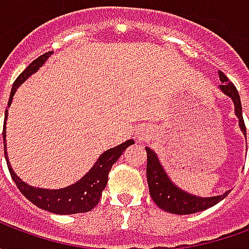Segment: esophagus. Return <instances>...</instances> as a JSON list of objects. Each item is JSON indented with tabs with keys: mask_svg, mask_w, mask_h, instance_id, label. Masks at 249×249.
Wrapping results in <instances>:
<instances>
[{
	"mask_svg": "<svg viewBox=\"0 0 249 249\" xmlns=\"http://www.w3.org/2000/svg\"><path fill=\"white\" fill-rule=\"evenodd\" d=\"M142 133H144V132H137V133H136V135H137V139H141V137H142Z\"/></svg>",
	"mask_w": 249,
	"mask_h": 249,
	"instance_id": "esophagus-1",
	"label": "esophagus"
}]
</instances>
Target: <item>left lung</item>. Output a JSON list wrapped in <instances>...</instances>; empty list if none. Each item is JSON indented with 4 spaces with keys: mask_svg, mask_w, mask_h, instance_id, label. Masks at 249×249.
Instances as JSON below:
<instances>
[{
    "mask_svg": "<svg viewBox=\"0 0 249 249\" xmlns=\"http://www.w3.org/2000/svg\"><path fill=\"white\" fill-rule=\"evenodd\" d=\"M220 81L221 85H219L220 90L224 93L225 96L232 100L235 105V114L239 119V126H240L243 135L247 139V130L243 120V110H241L240 96L237 93L236 87L230 82V80L225 77L223 71H219ZM146 156H148V162H146V180H148V187H149V193L153 201L156 203L159 208H161L165 212L175 214H191L196 212H201L204 209H208L213 207L216 204L221 201L223 198L228 196L230 191H227L223 195L219 196H212V197H201L196 196L192 193L185 192L184 189L178 188L169 178L168 173L161 165L159 157L152 151L149 146H145Z\"/></svg>",
    "mask_w": 249,
    "mask_h": 249,
    "instance_id": "obj_1",
    "label": "left lung"
}]
</instances>
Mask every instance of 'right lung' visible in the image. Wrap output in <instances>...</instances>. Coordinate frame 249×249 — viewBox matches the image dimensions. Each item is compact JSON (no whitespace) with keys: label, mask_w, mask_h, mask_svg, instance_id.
<instances>
[{"label":"right lung","mask_w":249,"mask_h":249,"mask_svg":"<svg viewBox=\"0 0 249 249\" xmlns=\"http://www.w3.org/2000/svg\"><path fill=\"white\" fill-rule=\"evenodd\" d=\"M53 52H48L45 54H42L38 58H36L26 69H25L14 81L10 97L8 101V108L13 101V96L16 90L24 81H26L32 74H35L36 71L44 65L46 60L51 57ZM8 108L5 110V121H3V148H5V159L8 164L9 172L13 178L17 188L25 197L29 200L30 203L37 205L38 208L52 212L56 214H73V213H84L92 211L100 201V197L103 195V191L107 187L108 183V175L112 169V165L117 161L120 156L123 155V152L132 144H135V141L126 140L123 144L110 148L108 151H105L98 157L97 161L93 164V167L82 176L78 181L71 184L69 187L61 188V189H45V188H36L32 187L29 184L22 181L21 178L16 175L13 168L10 165V161L8 159V152H6V120H8Z\"/></svg>","instance_id":"right-lung-1"}]
</instances>
